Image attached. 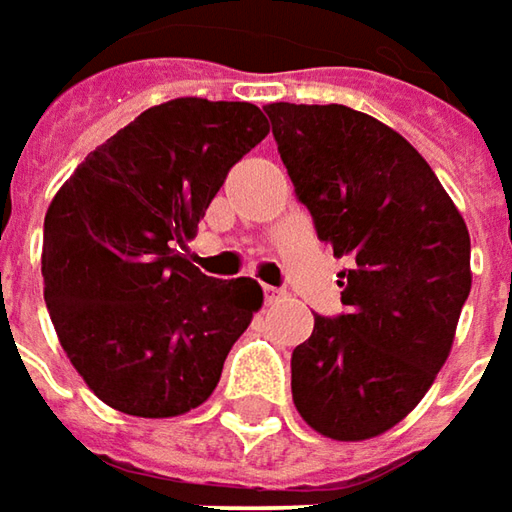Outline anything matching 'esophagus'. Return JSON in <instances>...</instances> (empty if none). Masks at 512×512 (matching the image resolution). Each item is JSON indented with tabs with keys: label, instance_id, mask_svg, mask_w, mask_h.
Returning a JSON list of instances; mask_svg holds the SVG:
<instances>
[{
	"label": "esophagus",
	"instance_id": "1",
	"mask_svg": "<svg viewBox=\"0 0 512 512\" xmlns=\"http://www.w3.org/2000/svg\"><path fill=\"white\" fill-rule=\"evenodd\" d=\"M281 296H284V293H281V290H276V287H264V301H267V304L279 301Z\"/></svg>",
	"mask_w": 512,
	"mask_h": 512
}]
</instances>
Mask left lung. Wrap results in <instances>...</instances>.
Listing matches in <instances>:
<instances>
[{
    "instance_id": "1",
    "label": "left lung",
    "mask_w": 512,
    "mask_h": 512,
    "mask_svg": "<svg viewBox=\"0 0 512 512\" xmlns=\"http://www.w3.org/2000/svg\"><path fill=\"white\" fill-rule=\"evenodd\" d=\"M318 239L352 256L344 315L293 349V403L312 431L372 440L400 423L451 355L471 293V236L406 137L349 106L267 104Z\"/></svg>"
}]
</instances>
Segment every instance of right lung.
Segmentation results:
<instances>
[{
  "label": "right lung",
  "instance_id": "add662e5",
  "mask_svg": "<svg viewBox=\"0 0 512 512\" xmlns=\"http://www.w3.org/2000/svg\"><path fill=\"white\" fill-rule=\"evenodd\" d=\"M267 132L259 106L174 98L140 112L58 188L44 216V301L106 406L163 420L214 394L264 293L248 276H205L180 248Z\"/></svg>",
  "mask_w": 512,
  "mask_h": 512
}]
</instances>
